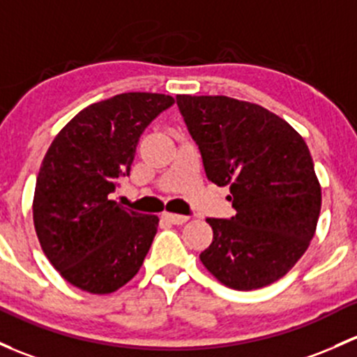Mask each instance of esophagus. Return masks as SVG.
I'll return each instance as SVG.
<instances>
[{"label": "esophagus", "instance_id": "obj_1", "mask_svg": "<svg viewBox=\"0 0 357 357\" xmlns=\"http://www.w3.org/2000/svg\"><path fill=\"white\" fill-rule=\"evenodd\" d=\"M162 219L167 220V222L174 224V226H181V224L188 222V217L186 215H178V213H169V212L162 213Z\"/></svg>", "mask_w": 357, "mask_h": 357}]
</instances>
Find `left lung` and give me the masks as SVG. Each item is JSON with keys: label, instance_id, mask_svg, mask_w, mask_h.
Segmentation results:
<instances>
[{"label": "left lung", "instance_id": "left-lung-1", "mask_svg": "<svg viewBox=\"0 0 357 357\" xmlns=\"http://www.w3.org/2000/svg\"><path fill=\"white\" fill-rule=\"evenodd\" d=\"M208 181L229 186L236 215L207 219L205 268L224 286L275 282L305 255L317 229L321 188L301 135L258 104L226 96H178Z\"/></svg>", "mask_w": 357, "mask_h": 357}]
</instances>
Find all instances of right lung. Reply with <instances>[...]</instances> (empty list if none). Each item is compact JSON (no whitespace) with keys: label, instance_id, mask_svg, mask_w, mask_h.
<instances>
[{"label":"right lung","instance_id":"add662e5","mask_svg":"<svg viewBox=\"0 0 357 357\" xmlns=\"http://www.w3.org/2000/svg\"><path fill=\"white\" fill-rule=\"evenodd\" d=\"M174 104L171 96L119 93L78 112L52 140L36 181L33 226L63 279L109 294L137 275L159 217L111 200L130 176L145 128Z\"/></svg>","mask_w":357,"mask_h":357}]
</instances>
